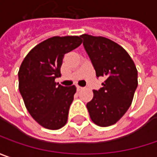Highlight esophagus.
<instances>
[{"instance_id":"obj_1","label":"esophagus","mask_w":157,"mask_h":157,"mask_svg":"<svg viewBox=\"0 0 157 157\" xmlns=\"http://www.w3.org/2000/svg\"><path fill=\"white\" fill-rule=\"evenodd\" d=\"M76 89H77V90H78V91H80V90H82V87H80V86H76Z\"/></svg>"}]
</instances>
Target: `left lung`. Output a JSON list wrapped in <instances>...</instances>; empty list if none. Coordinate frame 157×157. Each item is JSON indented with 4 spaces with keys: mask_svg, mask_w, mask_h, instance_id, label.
<instances>
[{
    "mask_svg": "<svg viewBox=\"0 0 157 157\" xmlns=\"http://www.w3.org/2000/svg\"><path fill=\"white\" fill-rule=\"evenodd\" d=\"M81 37L97 77L105 78L100 90H93V98L87 104L90 119L99 126H112L132 104L138 86L136 67L127 52L113 40L88 34Z\"/></svg>",
    "mask_w": 157,
    "mask_h": 157,
    "instance_id": "8db88e82",
    "label": "left lung"
}]
</instances>
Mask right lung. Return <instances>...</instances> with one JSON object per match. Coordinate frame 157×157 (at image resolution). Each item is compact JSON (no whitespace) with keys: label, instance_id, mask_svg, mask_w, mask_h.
Segmentation results:
<instances>
[{"label":"right lung","instance_id":"obj_1","mask_svg":"<svg viewBox=\"0 0 157 157\" xmlns=\"http://www.w3.org/2000/svg\"><path fill=\"white\" fill-rule=\"evenodd\" d=\"M82 40L78 36L52 37L33 47L18 71L19 91L31 116L40 126L57 130L67 121L75 86L64 87L55 82L66 53Z\"/></svg>","mask_w":157,"mask_h":157}]
</instances>
